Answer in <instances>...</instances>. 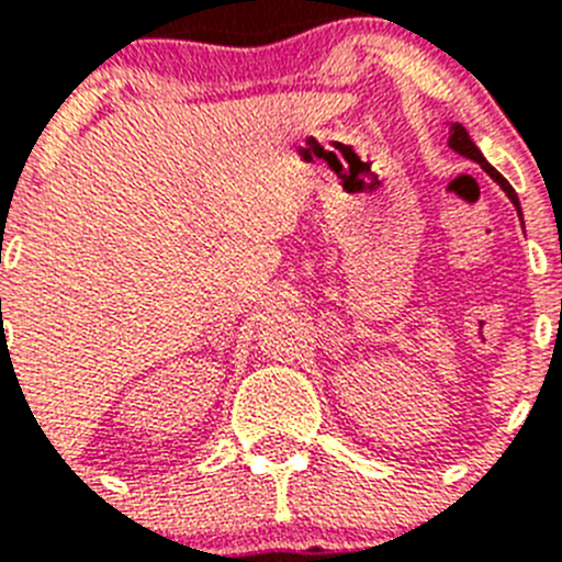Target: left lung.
<instances>
[{
    "label": "left lung",
    "instance_id": "left-lung-1",
    "mask_svg": "<svg viewBox=\"0 0 562 562\" xmlns=\"http://www.w3.org/2000/svg\"><path fill=\"white\" fill-rule=\"evenodd\" d=\"M448 146L453 148V151H459L461 157H467V160L479 162V166L484 168V171L490 173V177H493V180L498 182L501 188H504V193H506V196H509V200H513V205H515V211H518V216H524V213H520V202H518V193H515V188L509 186V182H506L504 177H501V173L495 171L493 166H490V162L484 160V154H481L479 146H475V143L470 140V134H467V128L461 126V123H450V140H448Z\"/></svg>",
    "mask_w": 562,
    "mask_h": 562
}]
</instances>
